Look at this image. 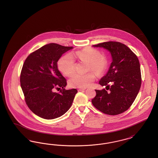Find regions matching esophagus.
<instances>
[{"instance_id": "esophagus-1", "label": "esophagus", "mask_w": 158, "mask_h": 158, "mask_svg": "<svg viewBox=\"0 0 158 158\" xmlns=\"http://www.w3.org/2000/svg\"><path fill=\"white\" fill-rule=\"evenodd\" d=\"M85 89H86V88H79L77 90L78 91H82V90H85Z\"/></svg>"}]
</instances>
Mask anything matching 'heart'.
<instances>
[{"mask_svg": "<svg viewBox=\"0 0 158 158\" xmlns=\"http://www.w3.org/2000/svg\"><path fill=\"white\" fill-rule=\"evenodd\" d=\"M74 57L82 61L88 63V70H92L99 75L103 73L107 67L108 62L106 57L100 56L98 50L88 47L77 51L75 54H68L60 58L58 61V68L63 75L69 76L74 73L75 69ZM95 79V75L92 72L85 75L76 73L69 79V85L73 88H86L90 86Z\"/></svg>", "mask_w": 158, "mask_h": 158, "instance_id": "heart-1", "label": "heart"}]
</instances>
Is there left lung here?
Instances as JSON below:
<instances>
[{
  "label": "left lung",
  "mask_w": 158,
  "mask_h": 158,
  "mask_svg": "<svg viewBox=\"0 0 158 158\" xmlns=\"http://www.w3.org/2000/svg\"><path fill=\"white\" fill-rule=\"evenodd\" d=\"M92 46L109 52L112 62L106 75L99 81L102 86H106V90H95L97 95L92 103L102 113L120 114L132 105L140 90L142 77L139 59L127 46L119 42L109 41Z\"/></svg>",
  "instance_id": "8db88e82"
}]
</instances>
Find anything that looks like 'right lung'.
Here are the masks:
<instances>
[{"mask_svg": "<svg viewBox=\"0 0 158 158\" xmlns=\"http://www.w3.org/2000/svg\"><path fill=\"white\" fill-rule=\"evenodd\" d=\"M72 47L50 43L31 53L23 65L20 82L25 102L38 116L47 120L61 117L72 106L77 90H66V79L57 67V61ZM62 88L60 93L53 92Z\"/></svg>", "mask_w": 158, "mask_h": 158, "instance_id": "obj_1", "label": "right lung"}]
</instances>
